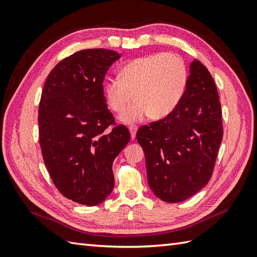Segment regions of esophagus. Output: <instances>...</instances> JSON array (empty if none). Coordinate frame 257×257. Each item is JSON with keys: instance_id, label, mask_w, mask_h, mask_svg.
Masks as SVG:
<instances>
[{"instance_id": "obj_1", "label": "esophagus", "mask_w": 257, "mask_h": 257, "mask_svg": "<svg viewBox=\"0 0 257 257\" xmlns=\"http://www.w3.org/2000/svg\"><path fill=\"white\" fill-rule=\"evenodd\" d=\"M137 126L136 125H131L130 126V132H131V137L132 139H134L136 137V133H137Z\"/></svg>"}]
</instances>
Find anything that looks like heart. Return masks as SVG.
Returning <instances> with one entry per match:
<instances>
[{
	"instance_id": "b5f03b06",
	"label": "heart",
	"mask_w": 257,
	"mask_h": 257,
	"mask_svg": "<svg viewBox=\"0 0 257 257\" xmlns=\"http://www.w3.org/2000/svg\"><path fill=\"white\" fill-rule=\"evenodd\" d=\"M189 81L184 60L172 52H155L132 60L123 65L119 78L107 80L105 97L110 109L121 112L131 102H136L124 111V123L138 122L150 114L163 119L180 104Z\"/></svg>"
}]
</instances>
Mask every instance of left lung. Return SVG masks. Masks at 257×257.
<instances>
[{"label":"left lung","mask_w":257,"mask_h":257,"mask_svg":"<svg viewBox=\"0 0 257 257\" xmlns=\"http://www.w3.org/2000/svg\"><path fill=\"white\" fill-rule=\"evenodd\" d=\"M180 104L164 119L143 125L137 142L146 157L148 183L166 203H180L212 177L223 138L222 109L207 67L194 60Z\"/></svg>","instance_id":"1"}]
</instances>
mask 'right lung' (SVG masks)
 I'll return each mask as SVG.
<instances>
[{"instance_id": "add662e5", "label": "right lung", "mask_w": 257, "mask_h": 257, "mask_svg": "<svg viewBox=\"0 0 257 257\" xmlns=\"http://www.w3.org/2000/svg\"><path fill=\"white\" fill-rule=\"evenodd\" d=\"M120 58L99 48L60 61L38 106L40 145L51 180L64 197L85 206H96L111 193L112 163L131 139L125 125H116L104 96L105 75Z\"/></svg>"}]
</instances>
